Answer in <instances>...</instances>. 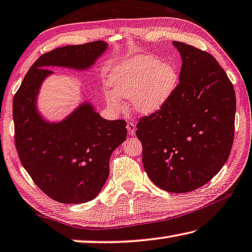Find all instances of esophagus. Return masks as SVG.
<instances>
[{
  "instance_id": "34e87169",
  "label": "esophagus",
  "mask_w": 252,
  "mask_h": 252,
  "mask_svg": "<svg viewBox=\"0 0 252 252\" xmlns=\"http://www.w3.org/2000/svg\"><path fill=\"white\" fill-rule=\"evenodd\" d=\"M126 128L127 130H128V133L133 136V135L135 134V130H136V125H135L134 123H128L126 125Z\"/></svg>"
}]
</instances>
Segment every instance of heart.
Segmentation results:
<instances>
[{"instance_id":"obj_1","label":"heart","mask_w":252,"mask_h":252,"mask_svg":"<svg viewBox=\"0 0 252 252\" xmlns=\"http://www.w3.org/2000/svg\"><path fill=\"white\" fill-rule=\"evenodd\" d=\"M178 74L171 65L161 63L157 57L138 55L122 62L110 74L113 91L106 94L108 107L123 109L121 98H130L135 111L149 115L161 109L172 94Z\"/></svg>"}]
</instances>
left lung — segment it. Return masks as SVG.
Returning a JSON list of instances; mask_svg holds the SVG:
<instances>
[{
	"instance_id": "8db88e82",
	"label": "left lung",
	"mask_w": 252,
	"mask_h": 252,
	"mask_svg": "<svg viewBox=\"0 0 252 252\" xmlns=\"http://www.w3.org/2000/svg\"><path fill=\"white\" fill-rule=\"evenodd\" d=\"M180 53L179 84L157 113L142 118L136 136L143 165L158 187L188 192L207 184L229 158L235 92L211 54L173 41Z\"/></svg>"
}]
</instances>
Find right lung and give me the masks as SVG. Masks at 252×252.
I'll return each mask as SVG.
<instances>
[{"mask_svg": "<svg viewBox=\"0 0 252 252\" xmlns=\"http://www.w3.org/2000/svg\"><path fill=\"white\" fill-rule=\"evenodd\" d=\"M108 49L104 41L60 47L41 55L27 73L13 99L15 146L38 187L63 204L90 202L109 176V160L127 136L125 121H107L83 100L72 113L50 122L38 109L48 67L88 71Z\"/></svg>", "mask_w": 252, "mask_h": 252, "instance_id": "obj_1", "label": "right lung"}]
</instances>
